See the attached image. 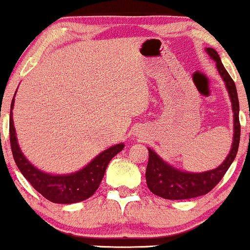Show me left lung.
I'll return each mask as SVG.
<instances>
[{
  "instance_id": "8db88e82",
  "label": "left lung",
  "mask_w": 250,
  "mask_h": 250,
  "mask_svg": "<svg viewBox=\"0 0 250 250\" xmlns=\"http://www.w3.org/2000/svg\"><path fill=\"white\" fill-rule=\"evenodd\" d=\"M207 53L216 61L218 72L223 78L227 89L230 95L232 111H234V142H232L231 150L228 157L217 169L202 173L182 172L177 169H173L169 164L163 162L156 155V152L148 148V163L146 173H145L147 187L151 192L165 200H188V198L198 197L211 191L223 178L224 173L227 172L236 157L238 150L241 125L240 119H238L240 105H238L236 86L229 73L224 68L217 52L212 48H207Z\"/></svg>"
}]
</instances>
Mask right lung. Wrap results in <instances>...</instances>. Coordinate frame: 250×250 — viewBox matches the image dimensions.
<instances>
[{"label": "right lung", "mask_w": 250, "mask_h": 250, "mask_svg": "<svg viewBox=\"0 0 250 250\" xmlns=\"http://www.w3.org/2000/svg\"><path fill=\"white\" fill-rule=\"evenodd\" d=\"M13 106L14 99L12 100L10 108H13ZM9 136L14 161L22 175L44 198L53 203L61 204L75 203L91 197L102 183L108 163L124 148V144L114 145L98 155L87 167L78 172L64 176H53L42 172L33 167L21 152L16 139L12 110H10L9 120Z\"/></svg>", "instance_id": "1"}]
</instances>
